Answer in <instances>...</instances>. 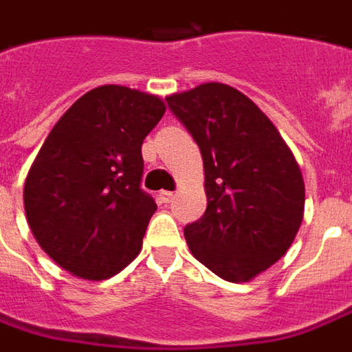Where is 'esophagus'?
<instances>
[{"label": "esophagus", "mask_w": 352, "mask_h": 352, "mask_svg": "<svg viewBox=\"0 0 352 352\" xmlns=\"http://www.w3.org/2000/svg\"><path fill=\"white\" fill-rule=\"evenodd\" d=\"M157 199H159V203H170L172 199H174V193L172 191H159V195H157Z\"/></svg>", "instance_id": "obj_1"}]
</instances>
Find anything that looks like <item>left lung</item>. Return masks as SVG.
<instances>
[{"mask_svg":"<svg viewBox=\"0 0 352 352\" xmlns=\"http://www.w3.org/2000/svg\"><path fill=\"white\" fill-rule=\"evenodd\" d=\"M197 142L205 214L184 228L191 254L226 282H249L292 247L305 182L276 126L239 89L220 82L166 98Z\"/></svg>","mask_w":352,"mask_h":352,"instance_id":"8db88e82","label":"left lung"}]
</instances>
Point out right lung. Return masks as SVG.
<instances>
[{"label": "right lung", "instance_id": "add662e5", "mask_svg": "<svg viewBox=\"0 0 352 352\" xmlns=\"http://www.w3.org/2000/svg\"><path fill=\"white\" fill-rule=\"evenodd\" d=\"M164 111L157 96L109 84L84 94L53 126L24 182V212L63 270L99 282L140 254L157 210L140 188L142 144Z\"/></svg>", "mask_w": 352, "mask_h": 352}]
</instances>
